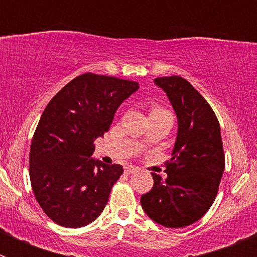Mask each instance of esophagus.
Segmentation results:
<instances>
[{
    "label": "esophagus",
    "instance_id": "esophagus-1",
    "mask_svg": "<svg viewBox=\"0 0 257 257\" xmlns=\"http://www.w3.org/2000/svg\"><path fill=\"white\" fill-rule=\"evenodd\" d=\"M136 171H138V169H136L135 166H126V167H124V172H126L127 175L134 174V172Z\"/></svg>",
    "mask_w": 257,
    "mask_h": 257
}]
</instances>
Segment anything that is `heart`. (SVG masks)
Segmentation results:
<instances>
[{
    "label": "heart",
    "instance_id": "heart-1",
    "mask_svg": "<svg viewBox=\"0 0 257 257\" xmlns=\"http://www.w3.org/2000/svg\"><path fill=\"white\" fill-rule=\"evenodd\" d=\"M151 114H158V115H169V117H171V118H172V115L170 114V113L167 112V110H165V109H162V108H153V109H152Z\"/></svg>",
    "mask_w": 257,
    "mask_h": 257
}]
</instances>
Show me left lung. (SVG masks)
Wrapping results in <instances>:
<instances>
[{
	"label": "left lung",
	"mask_w": 257,
	"mask_h": 257,
	"mask_svg": "<svg viewBox=\"0 0 257 257\" xmlns=\"http://www.w3.org/2000/svg\"><path fill=\"white\" fill-rule=\"evenodd\" d=\"M166 92L178 118L167 178L152 172L154 185L140 203L154 222L184 228L198 221L217 194L225 167L220 124L210 104L187 79L179 76L154 79Z\"/></svg>",
	"instance_id": "obj_1"
}]
</instances>
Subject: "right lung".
<instances>
[{
    "mask_svg": "<svg viewBox=\"0 0 257 257\" xmlns=\"http://www.w3.org/2000/svg\"><path fill=\"white\" fill-rule=\"evenodd\" d=\"M138 88L134 81L85 73L47 104L32 139L29 176L36 199L54 222L82 228L103 212L123 169L92 158L94 142Z\"/></svg>",
    "mask_w": 257,
    "mask_h": 257,
    "instance_id": "add662e5",
    "label": "right lung"
}]
</instances>
